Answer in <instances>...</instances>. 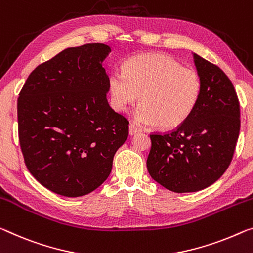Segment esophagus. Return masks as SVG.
<instances>
[{"mask_svg": "<svg viewBox=\"0 0 253 253\" xmlns=\"http://www.w3.org/2000/svg\"><path fill=\"white\" fill-rule=\"evenodd\" d=\"M137 133H141V129L137 126H135L134 124H130L129 125V135H135Z\"/></svg>", "mask_w": 253, "mask_h": 253, "instance_id": "1", "label": "esophagus"}]
</instances>
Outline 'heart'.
Returning <instances> with one entry per match:
<instances>
[{"mask_svg": "<svg viewBox=\"0 0 253 253\" xmlns=\"http://www.w3.org/2000/svg\"><path fill=\"white\" fill-rule=\"evenodd\" d=\"M111 106L126 112L141 95L136 123L174 129L195 111L202 94V80L192 69L182 67L171 56L148 53L134 56L124 64V72L108 78Z\"/></svg>", "mask_w": 253, "mask_h": 253, "instance_id": "1", "label": "heart"}]
</instances>
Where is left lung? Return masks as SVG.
<instances>
[{
    "label": "left lung",
    "mask_w": 253,
    "mask_h": 253,
    "mask_svg": "<svg viewBox=\"0 0 253 253\" xmlns=\"http://www.w3.org/2000/svg\"><path fill=\"white\" fill-rule=\"evenodd\" d=\"M202 94L186 123L166 134L150 135L146 166L156 182L174 192H195L222 177L240 133V103L218 66L194 54Z\"/></svg>",
    "instance_id": "left-lung-1"
}]
</instances>
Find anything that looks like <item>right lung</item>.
Returning <instances> with one entry per match:
<instances>
[{
    "mask_svg": "<svg viewBox=\"0 0 253 253\" xmlns=\"http://www.w3.org/2000/svg\"><path fill=\"white\" fill-rule=\"evenodd\" d=\"M105 43L64 49L31 72L18 98L19 142L28 170L65 197L106 181L128 137V120L107 100Z\"/></svg>",
    "mask_w": 253,
    "mask_h": 253,
    "instance_id": "obj_1",
    "label": "right lung"
}]
</instances>
